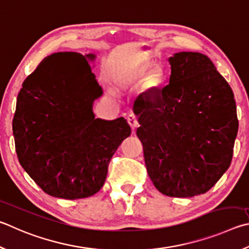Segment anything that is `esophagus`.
<instances>
[{"label": "esophagus", "instance_id": "1", "mask_svg": "<svg viewBox=\"0 0 249 249\" xmlns=\"http://www.w3.org/2000/svg\"><path fill=\"white\" fill-rule=\"evenodd\" d=\"M127 122L130 125V127H132L133 129H135L138 126V119H137V116L134 114V113H130V114H128Z\"/></svg>", "mask_w": 249, "mask_h": 249}]
</instances>
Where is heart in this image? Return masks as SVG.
Segmentation results:
<instances>
[{
	"instance_id": "1",
	"label": "heart",
	"mask_w": 249,
	"mask_h": 249,
	"mask_svg": "<svg viewBox=\"0 0 249 249\" xmlns=\"http://www.w3.org/2000/svg\"><path fill=\"white\" fill-rule=\"evenodd\" d=\"M143 77L144 87L149 90L159 89L164 83L165 75L159 65H152L150 63H140L121 71L116 76V83L121 87H126Z\"/></svg>"
}]
</instances>
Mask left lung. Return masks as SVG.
I'll list each match as a JSON object with an SVG mask.
<instances>
[{
    "mask_svg": "<svg viewBox=\"0 0 249 249\" xmlns=\"http://www.w3.org/2000/svg\"><path fill=\"white\" fill-rule=\"evenodd\" d=\"M170 83L134 103L148 175L170 197L205 194L231 164L237 135L231 87L198 52L169 58ZM140 94V96H142Z\"/></svg>",
    "mask_w": 249,
    "mask_h": 249,
    "instance_id": "obj_1",
    "label": "left lung"
}]
</instances>
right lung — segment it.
I'll use <instances>...</instances> for the list:
<instances>
[{"label":"right lung","mask_w":249,"mask_h":249,"mask_svg":"<svg viewBox=\"0 0 249 249\" xmlns=\"http://www.w3.org/2000/svg\"><path fill=\"white\" fill-rule=\"evenodd\" d=\"M94 54L58 52L22 83L13 120L18 160L50 196L79 199L105 184L112 156L132 130L124 117L96 119L102 96L89 61Z\"/></svg>","instance_id":"1"}]
</instances>
